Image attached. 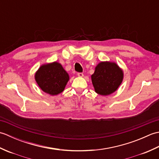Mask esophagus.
I'll list each match as a JSON object with an SVG mask.
<instances>
[{
  "instance_id": "esophagus-1",
  "label": "esophagus",
  "mask_w": 159,
  "mask_h": 159,
  "mask_svg": "<svg viewBox=\"0 0 159 159\" xmlns=\"http://www.w3.org/2000/svg\"><path fill=\"white\" fill-rule=\"evenodd\" d=\"M77 75H78V76H79V77H83L84 76L83 74L81 73V72H79L77 74Z\"/></svg>"
}]
</instances>
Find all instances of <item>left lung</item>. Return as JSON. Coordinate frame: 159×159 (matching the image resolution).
Segmentation results:
<instances>
[{
    "label": "left lung",
    "instance_id": "left-lung-1",
    "mask_svg": "<svg viewBox=\"0 0 159 159\" xmlns=\"http://www.w3.org/2000/svg\"><path fill=\"white\" fill-rule=\"evenodd\" d=\"M124 73L114 62L102 61L98 64L92 75L95 92L102 96H108L118 89L123 80Z\"/></svg>",
    "mask_w": 159,
    "mask_h": 159
}]
</instances>
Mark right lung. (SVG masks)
Returning a JSON list of instances; mask_svg holds the SVG:
<instances>
[{"label":"right lung","mask_w":159,"mask_h":159,"mask_svg":"<svg viewBox=\"0 0 159 159\" xmlns=\"http://www.w3.org/2000/svg\"><path fill=\"white\" fill-rule=\"evenodd\" d=\"M35 79L43 92L55 96L63 92L70 77L62 66L55 61L40 66Z\"/></svg>","instance_id":"right-lung-1"}]
</instances>
